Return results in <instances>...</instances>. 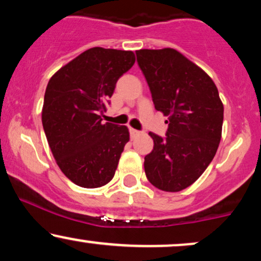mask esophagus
I'll return each mask as SVG.
<instances>
[{
	"label": "esophagus",
	"mask_w": 261,
	"mask_h": 261,
	"mask_svg": "<svg viewBox=\"0 0 261 261\" xmlns=\"http://www.w3.org/2000/svg\"><path fill=\"white\" fill-rule=\"evenodd\" d=\"M128 130H130V135H131V136H136V135H139L140 133H139V131H137V130H135V128H133V127H130V128H128Z\"/></svg>",
	"instance_id": "esophagus-1"
}]
</instances>
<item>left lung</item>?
<instances>
[{
  "label": "left lung",
  "instance_id": "1",
  "mask_svg": "<svg viewBox=\"0 0 261 261\" xmlns=\"http://www.w3.org/2000/svg\"><path fill=\"white\" fill-rule=\"evenodd\" d=\"M155 110L168 116L166 136L149 133L153 149L145 157V173L164 191L190 187L216 154L223 124L217 87L199 66L174 49L137 50Z\"/></svg>",
  "mask_w": 261,
  "mask_h": 261
}]
</instances>
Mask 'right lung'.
I'll use <instances>...</instances> for the list:
<instances>
[{
    "instance_id": "obj_1",
    "label": "right lung",
    "mask_w": 261,
    "mask_h": 261,
    "mask_svg": "<svg viewBox=\"0 0 261 261\" xmlns=\"http://www.w3.org/2000/svg\"><path fill=\"white\" fill-rule=\"evenodd\" d=\"M135 64L133 51L92 47L61 67L47 83L41 121L62 173L82 188L113 179L125 145L126 126L106 122L118 80Z\"/></svg>"
}]
</instances>
